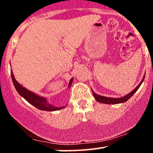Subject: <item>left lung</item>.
I'll list each match as a JSON object with an SVG mask.
<instances>
[{
	"label": "left lung",
	"mask_w": 153,
	"mask_h": 153,
	"mask_svg": "<svg viewBox=\"0 0 153 153\" xmlns=\"http://www.w3.org/2000/svg\"><path fill=\"white\" fill-rule=\"evenodd\" d=\"M145 76L143 80H142L141 82L131 92L129 93V94L126 95L125 96H123L122 98H118V99H114V98H108V97H106V96H100V95L96 94V93H94V91H92L93 92V95H94V98L96 99V100L97 101H99L100 103H106V104H117V103H124L126 102L128 99H130L131 96H133V94L136 92L138 90L139 88H140V85H141L142 82H143L144 79H145Z\"/></svg>",
	"instance_id": "8db88e82"
}]
</instances>
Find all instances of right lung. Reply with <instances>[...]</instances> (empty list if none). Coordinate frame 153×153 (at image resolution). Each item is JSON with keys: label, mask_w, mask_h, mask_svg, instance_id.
Masks as SVG:
<instances>
[{"label": "right lung", "mask_w": 153, "mask_h": 153, "mask_svg": "<svg viewBox=\"0 0 153 153\" xmlns=\"http://www.w3.org/2000/svg\"><path fill=\"white\" fill-rule=\"evenodd\" d=\"M10 75H11V78L12 80H13V85H14V87L16 90L17 91V92H18L24 99H26L28 102L31 103V105H33V106L36 107V108H37L38 109L43 111H57L65 108L64 106L56 107L50 104L49 103H47L46 99L41 97V96H37V95L34 94V93L31 92V91L26 89L25 88L23 87L22 85H20V84L16 80L12 71L10 72ZM73 80V78L71 79L68 87L71 86Z\"/></svg>", "instance_id": "right-lung-1"}]
</instances>
